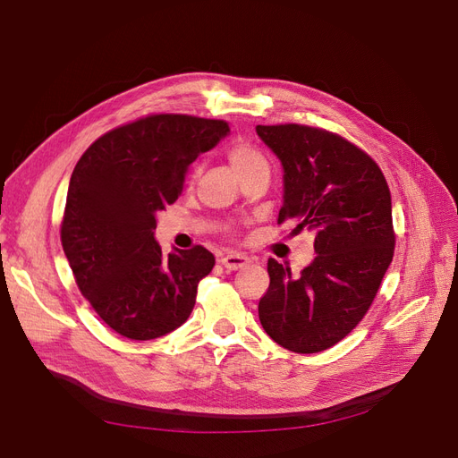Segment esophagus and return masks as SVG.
<instances>
[{
	"instance_id": "obj_1",
	"label": "esophagus",
	"mask_w": 458,
	"mask_h": 458,
	"mask_svg": "<svg viewBox=\"0 0 458 458\" xmlns=\"http://www.w3.org/2000/svg\"><path fill=\"white\" fill-rule=\"evenodd\" d=\"M250 261L248 259L244 254H227V256H224L219 259V263L221 266H224L225 269H229V271H237V269H241V267H244L246 263Z\"/></svg>"
}]
</instances>
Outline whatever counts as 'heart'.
Instances as JSON below:
<instances>
[{
	"label": "heart",
	"instance_id": "obj_1",
	"mask_svg": "<svg viewBox=\"0 0 458 458\" xmlns=\"http://www.w3.org/2000/svg\"><path fill=\"white\" fill-rule=\"evenodd\" d=\"M227 160L231 164L233 172L237 174L241 182L244 179L258 175V174H267L269 175V160L263 152L248 141H233L227 147Z\"/></svg>",
	"mask_w": 458,
	"mask_h": 458
}]
</instances>
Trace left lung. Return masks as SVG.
Returning a JSON list of instances; mask_svg holds the SVG:
<instances>
[{
    "instance_id": "left-lung-1",
    "label": "left lung",
    "mask_w": 458,
    "mask_h": 458,
    "mask_svg": "<svg viewBox=\"0 0 458 458\" xmlns=\"http://www.w3.org/2000/svg\"><path fill=\"white\" fill-rule=\"evenodd\" d=\"M283 164L279 224L315 234V259L298 276L267 261L269 288L258 306L263 330L283 348L317 353L359 325L394 258L392 195L378 164L321 128L256 126Z\"/></svg>"
}]
</instances>
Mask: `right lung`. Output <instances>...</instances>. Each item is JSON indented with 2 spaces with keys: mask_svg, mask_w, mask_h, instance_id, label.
Returning a JSON list of instances; mask_svg holds the SVG:
<instances>
[{
  "mask_svg": "<svg viewBox=\"0 0 458 458\" xmlns=\"http://www.w3.org/2000/svg\"><path fill=\"white\" fill-rule=\"evenodd\" d=\"M229 133L224 120L152 114L101 135L68 185L61 242L80 293L130 340L182 327L216 258L204 246L164 254L157 212L182 195L189 165Z\"/></svg>",
  "mask_w": 458,
  "mask_h": 458,
  "instance_id": "1",
  "label": "right lung"
}]
</instances>
